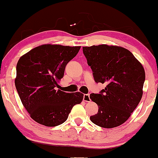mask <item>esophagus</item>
<instances>
[{
	"label": "esophagus",
	"mask_w": 158,
	"mask_h": 158,
	"mask_svg": "<svg viewBox=\"0 0 158 158\" xmlns=\"http://www.w3.org/2000/svg\"><path fill=\"white\" fill-rule=\"evenodd\" d=\"M84 101L86 102H89L90 101H91V99H90V97H89V94H85L84 95Z\"/></svg>",
	"instance_id": "obj_1"
}]
</instances>
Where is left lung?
Here are the masks:
<instances>
[{"instance_id": "1", "label": "left lung", "mask_w": 158, "mask_h": 158, "mask_svg": "<svg viewBox=\"0 0 158 158\" xmlns=\"http://www.w3.org/2000/svg\"><path fill=\"white\" fill-rule=\"evenodd\" d=\"M83 52L95 82L107 85L99 93L90 94L98 107L97 114L90 116V120L105 128L119 126L140 102L146 78L144 69L131 51L118 46L83 47Z\"/></svg>"}]
</instances>
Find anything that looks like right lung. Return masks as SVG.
Returning <instances> with one entry per match:
<instances>
[{
	"instance_id": "1",
	"label": "right lung",
	"mask_w": 158,
	"mask_h": 158,
	"mask_svg": "<svg viewBox=\"0 0 158 158\" xmlns=\"http://www.w3.org/2000/svg\"><path fill=\"white\" fill-rule=\"evenodd\" d=\"M81 46L42 45L23 55L16 65L15 85L31 117L41 125L54 127L68 118L84 94L57 89L65 65L77 54Z\"/></svg>"
}]
</instances>
